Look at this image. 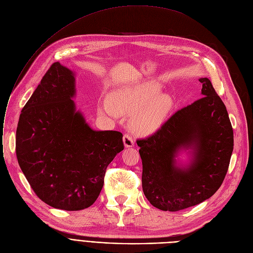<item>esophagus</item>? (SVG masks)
<instances>
[{
	"label": "esophagus",
	"mask_w": 253,
	"mask_h": 253,
	"mask_svg": "<svg viewBox=\"0 0 253 253\" xmlns=\"http://www.w3.org/2000/svg\"><path fill=\"white\" fill-rule=\"evenodd\" d=\"M124 144H125V147L126 148H131L133 147L134 145V141H133V138L131 137V135L129 133H126L124 135Z\"/></svg>",
	"instance_id": "34e87169"
}]
</instances>
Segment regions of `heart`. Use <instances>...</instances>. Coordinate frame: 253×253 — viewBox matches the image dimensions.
I'll list each match as a JSON object with an SVG mask.
<instances>
[{
  "label": "heart",
  "mask_w": 253,
  "mask_h": 253,
  "mask_svg": "<svg viewBox=\"0 0 253 253\" xmlns=\"http://www.w3.org/2000/svg\"><path fill=\"white\" fill-rule=\"evenodd\" d=\"M161 87L155 82L140 87L124 88L111 93L107 102L98 106L101 115L132 114L130 128L139 134L157 131L171 112L174 101L168 94H160Z\"/></svg>",
  "instance_id": "b5f03b06"
}]
</instances>
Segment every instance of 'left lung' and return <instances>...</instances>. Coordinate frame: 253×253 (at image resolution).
I'll list each match as a JSON object with an SVG mask.
<instances>
[{
    "mask_svg": "<svg viewBox=\"0 0 253 253\" xmlns=\"http://www.w3.org/2000/svg\"><path fill=\"white\" fill-rule=\"evenodd\" d=\"M203 97L179 109L150 137L137 141L143 163L142 185L152 206L177 211L210 199L223 183L234 146L225 104L208 78H201ZM192 149L191 163L175 158Z\"/></svg>",
    "mask_w": 253,
    "mask_h": 253,
    "instance_id": "8db88e82",
    "label": "left lung"
}]
</instances>
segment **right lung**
Returning <instances> with one entry per match:
<instances>
[{
	"label": "right lung",
	"mask_w": 253,
	"mask_h": 253,
	"mask_svg": "<svg viewBox=\"0 0 253 253\" xmlns=\"http://www.w3.org/2000/svg\"><path fill=\"white\" fill-rule=\"evenodd\" d=\"M75 75L53 63L23 107L16 155L36 196L48 206L84 210L98 198L104 175L124 150L123 133L94 130L76 110Z\"/></svg>",
	"instance_id": "1"
}]
</instances>
